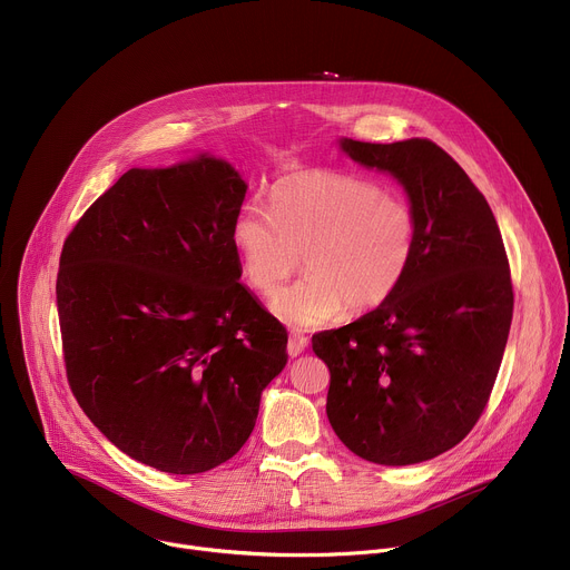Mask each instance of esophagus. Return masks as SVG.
I'll use <instances>...</instances> for the list:
<instances>
[{"mask_svg": "<svg viewBox=\"0 0 570 570\" xmlns=\"http://www.w3.org/2000/svg\"><path fill=\"white\" fill-rule=\"evenodd\" d=\"M306 345H308L306 336H302L297 332H291L288 343H286V352H288V356H299L306 350Z\"/></svg>", "mask_w": 570, "mask_h": 570, "instance_id": "1", "label": "esophagus"}]
</instances>
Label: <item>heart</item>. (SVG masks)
<instances>
[{"label": "heart", "mask_w": 570, "mask_h": 570, "mask_svg": "<svg viewBox=\"0 0 570 570\" xmlns=\"http://www.w3.org/2000/svg\"><path fill=\"white\" fill-rule=\"evenodd\" d=\"M232 240L243 279L262 295L277 293L302 255L308 275L282 291L273 311L311 330L345 308L365 313L394 295L415 259L417 216L372 180L313 169L282 178L271 209L243 205Z\"/></svg>", "instance_id": "obj_1"}]
</instances>
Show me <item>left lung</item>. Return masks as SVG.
<instances>
[{"label":"left lung","instance_id":"1","mask_svg":"<svg viewBox=\"0 0 570 570\" xmlns=\"http://www.w3.org/2000/svg\"><path fill=\"white\" fill-rule=\"evenodd\" d=\"M341 146L405 187L417 248L387 302L313 336L332 376L327 417L358 458L417 464L462 442L490 401L514 311L510 262L490 205L435 141Z\"/></svg>","mask_w":570,"mask_h":570}]
</instances>
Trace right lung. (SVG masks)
Returning <instances> with one entry per match:
<instances>
[{
	"label": "right lung",
	"mask_w": 570,
	"mask_h": 570,
	"mask_svg": "<svg viewBox=\"0 0 570 570\" xmlns=\"http://www.w3.org/2000/svg\"><path fill=\"white\" fill-rule=\"evenodd\" d=\"M246 183L200 155L130 169L80 216L56 302L69 387L126 455L203 473L250 438L286 330L238 282L232 223Z\"/></svg>",
	"instance_id": "obj_1"
}]
</instances>
